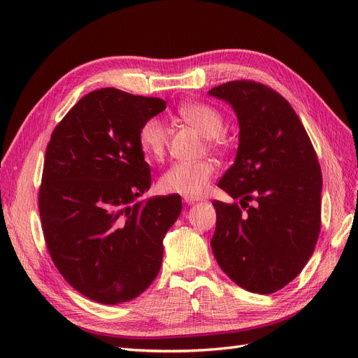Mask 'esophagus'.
Here are the masks:
<instances>
[{
    "label": "esophagus",
    "instance_id": "esophagus-1",
    "mask_svg": "<svg viewBox=\"0 0 358 358\" xmlns=\"http://www.w3.org/2000/svg\"><path fill=\"white\" fill-rule=\"evenodd\" d=\"M183 201H185L187 204H194V203L199 201V199H196V197H183Z\"/></svg>",
    "mask_w": 358,
    "mask_h": 358
}]
</instances>
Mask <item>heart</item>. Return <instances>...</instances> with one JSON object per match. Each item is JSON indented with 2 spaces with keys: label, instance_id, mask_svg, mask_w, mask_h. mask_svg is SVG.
<instances>
[{
  "label": "heart",
  "instance_id": "obj_1",
  "mask_svg": "<svg viewBox=\"0 0 358 358\" xmlns=\"http://www.w3.org/2000/svg\"><path fill=\"white\" fill-rule=\"evenodd\" d=\"M179 116L196 127L208 138L210 146L221 143L224 131V116L216 107L208 103H185L178 109ZM169 143L166 124L158 117L143 122L138 131V146L148 159L159 161L164 158ZM215 175L212 161H179L171 164L159 178V189L166 194H180L185 197H199L209 188Z\"/></svg>",
  "mask_w": 358,
  "mask_h": 358
}]
</instances>
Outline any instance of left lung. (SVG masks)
I'll return each mask as SVG.
<instances>
[{"label":"left lung","instance_id":"obj_1","mask_svg":"<svg viewBox=\"0 0 358 358\" xmlns=\"http://www.w3.org/2000/svg\"><path fill=\"white\" fill-rule=\"evenodd\" d=\"M209 95L229 103L239 121L234 164L218 187L247 209L212 203V251L233 282L272 294L301 272L318 241L322 176L315 149L294 109L268 86L233 80Z\"/></svg>","mask_w":358,"mask_h":358}]
</instances>
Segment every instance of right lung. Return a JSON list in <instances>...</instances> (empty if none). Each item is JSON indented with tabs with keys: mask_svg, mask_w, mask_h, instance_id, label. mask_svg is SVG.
Instances as JSON below:
<instances>
[{
	"mask_svg": "<svg viewBox=\"0 0 358 358\" xmlns=\"http://www.w3.org/2000/svg\"><path fill=\"white\" fill-rule=\"evenodd\" d=\"M164 109L154 96L92 91L46 149L38 210L48 251L74 289L103 305L133 300L154 282L162 239L182 210L178 194L137 201L150 187L140 127Z\"/></svg>",
	"mask_w": 358,
	"mask_h": 358,
	"instance_id": "obj_1",
	"label": "right lung"
}]
</instances>
